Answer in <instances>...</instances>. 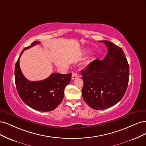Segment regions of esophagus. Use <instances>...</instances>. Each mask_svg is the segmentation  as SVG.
Returning a JSON list of instances; mask_svg holds the SVG:
<instances>
[{"instance_id":"34e87169","label":"esophagus","mask_w":146,"mask_h":146,"mask_svg":"<svg viewBox=\"0 0 146 146\" xmlns=\"http://www.w3.org/2000/svg\"><path fill=\"white\" fill-rule=\"evenodd\" d=\"M78 77H79V76H78V74L76 73H73L72 74V79L73 80H74V79H77Z\"/></svg>"}]
</instances>
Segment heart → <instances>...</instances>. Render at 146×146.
Instances as JSON below:
<instances>
[{"label":"heart","instance_id":"b5f03b06","mask_svg":"<svg viewBox=\"0 0 146 146\" xmlns=\"http://www.w3.org/2000/svg\"><path fill=\"white\" fill-rule=\"evenodd\" d=\"M87 64H88V63H87Z\"/></svg>","mask_w":146,"mask_h":146}]
</instances>
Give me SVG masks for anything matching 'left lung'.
<instances>
[{"label": "left lung", "mask_w": 146, "mask_h": 146, "mask_svg": "<svg viewBox=\"0 0 146 146\" xmlns=\"http://www.w3.org/2000/svg\"><path fill=\"white\" fill-rule=\"evenodd\" d=\"M107 47L102 60L95 59L82 70L84 100L92 109L102 110L118 102L126 92L129 78V66L124 51L107 40H100Z\"/></svg>", "instance_id": "left-lung-1"}]
</instances>
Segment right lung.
Instances as JSON below:
<instances>
[{"mask_svg": "<svg viewBox=\"0 0 146 146\" xmlns=\"http://www.w3.org/2000/svg\"><path fill=\"white\" fill-rule=\"evenodd\" d=\"M40 43L38 40L35 41L22 50L15 65V83L19 95L25 104L37 111H50L55 109L62 102L64 89L70 82L72 73H54L42 81L27 80L20 68L19 58L25 50Z\"/></svg>", "mask_w": 146, "mask_h": 146, "instance_id": "obj_1", "label": "right lung"}]
</instances>
